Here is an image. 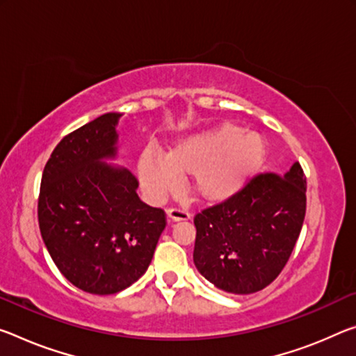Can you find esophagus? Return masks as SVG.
<instances>
[{"label": "esophagus", "instance_id": "34e87169", "mask_svg": "<svg viewBox=\"0 0 356 356\" xmlns=\"http://www.w3.org/2000/svg\"><path fill=\"white\" fill-rule=\"evenodd\" d=\"M166 216H168L169 220H171V222H180V220H188L190 218V213L187 211H184V209H177V207L168 209Z\"/></svg>", "mask_w": 356, "mask_h": 356}]
</instances>
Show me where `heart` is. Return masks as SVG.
Segmentation results:
<instances>
[{
    "label": "heart",
    "mask_w": 356,
    "mask_h": 356,
    "mask_svg": "<svg viewBox=\"0 0 356 356\" xmlns=\"http://www.w3.org/2000/svg\"><path fill=\"white\" fill-rule=\"evenodd\" d=\"M266 155L263 139L242 133L231 123L177 139L161 158L150 152L139 158V179L154 200L179 187L180 176L191 177V191L201 201L229 200L255 176Z\"/></svg>",
    "instance_id": "heart-1"
}]
</instances>
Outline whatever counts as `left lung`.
I'll return each mask as SVG.
<instances>
[{"instance_id": "left-lung-1", "label": "left lung", "mask_w": 356, "mask_h": 356, "mask_svg": "<svg viewBox=\"0 0 356 356\" xmlns=\"http://www.w3.org/2000/svg\"><path fill=\"white\" fill-rule=\"evenodd\" d=\"M306 216L300 163L285 174H258L229 200L195 216L193 261L217 289L250 295L268 286L289 261Z\"/></svg>"}]
</instances>
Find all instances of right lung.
I'll list each match as a JSON object with an SVG mask.
<instances>
[{"label": "right lung", "instance_id": "1", "mask_svg": "<svg viewBox=\"0 0 356 356\" xmlns=\"http://www.w3.org/2000/svg\"><path fill=\"white\" fill-rule=\"evenodd\" d=\"M120 117L109 112L61 139L44 168L38 200L39 229L55 266L92 295L134 284L166 227L165 211L139 200L138 179L106 163L117 156Z\"/></svg>", "mask_w": 356, "mask_h": 356}]
</instances>
